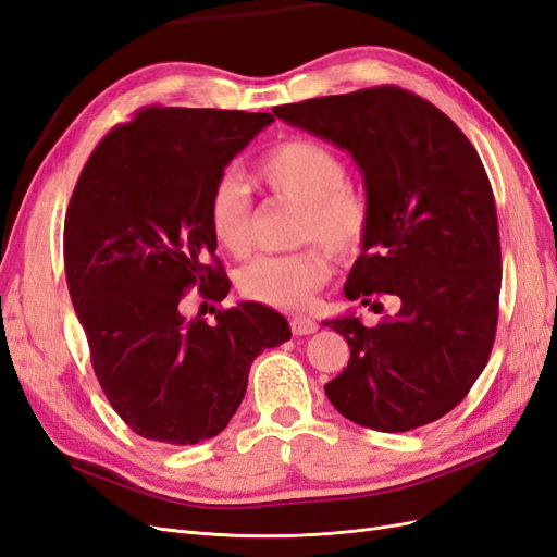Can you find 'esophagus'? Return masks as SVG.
Wrapping results in <instances>:
<instances>
[{"instance_id":"34e87169","label":"esophagus","mask_w":557,"mask_h":557,"mask_svg":"<svg viewBox=\"0 0 557 557\" xmlns=\"http://www.w3.org/2000/svg\"><path fill=\"white\" fill-rule=\"evenodd\" d=\"M289 324H292V333L294 335H310V333H314L319 329L317 321L310 319V317H294Z\"/></svg>"}]
</instances>
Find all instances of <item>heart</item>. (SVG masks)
Returning <instances> with one entry per match:
<instances>
[{"mask_svg":"<svg viewBox=\"0 0 557 557\" xmlns=\"http://www.w3.org/2000/svg\"><path fill=\"white\" fill-rule=\"evenodd\" d=\"M347 175V161L310 138L277 143L252 169V181L263 191L298 206L296 243H321L337 259H349L363 247L372 222L370 196ZM206 222L224 252L233 257L247 252L252 245V208L240 183L224 177L212 187ZM329 277L331 257L310 245L247 263L238 275V289L265 308L302 310Z\"/></svg>","mask_w":557,"mask_h":557,"instance_id":"obj_1","label":"heart"}]
</instances>
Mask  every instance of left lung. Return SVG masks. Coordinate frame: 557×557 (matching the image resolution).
<instances>
[{
	"mask_svg": "<svg viewBox=\"0 0 557 557\" xmlns=\"http://www.w3.org/2000/svg\"><path fill=\"white\" fill-rule=\"evenodd\" d=\"M273 113L349 150L372 222L345 296L382 312L326 321L351 356L324 386L349 421L405 433L448 414L486 368L502 286L493 187L481 159L437 106L396 85L275 106Z\"/></svg>",
	"mask_w": 557,
	"mask_h": 557,
	"instance_id": "obj_1",
	"label": "left lung"
}]
</instances>
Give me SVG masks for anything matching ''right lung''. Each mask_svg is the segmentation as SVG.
<instances>
[{"label":"right lung","instance_id":"obj_1","mask_svg":"<svg viewBox=\"0 0 557 557\" xmlns=\"http://www.w3.org/2000/svg\"><path fill=\"white\" fill-rule=\"evenodd\" d=\"M273 120L146 106L101 138L71 194V302L106 398L140 437L187 446L220 435L255 358L292 337L259 302L220 310L212 326L177 310L191 286L212 300L228 294L206 203L228 161Z\"/></svg>","mask_w":557,"mask_h":557}]
</instances>
